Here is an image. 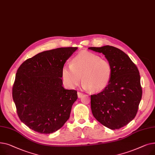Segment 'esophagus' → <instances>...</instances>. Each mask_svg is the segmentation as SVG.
<instances>
[{"instance_id":"1","label":"esophagus","mask_w":155,"mask_h":155,"mask_svg":"<svg viewBox=\"0 0 155 155\" xmlns=\"http://www.w3.org/2000/svg\"><path fill=\"white\" fill-rule=\"evenodd\" d=\"M77 94H78V98H80V97H82L83 96V95H84L83 93L80 92H78Z\"/></svg>"}]
</instances>
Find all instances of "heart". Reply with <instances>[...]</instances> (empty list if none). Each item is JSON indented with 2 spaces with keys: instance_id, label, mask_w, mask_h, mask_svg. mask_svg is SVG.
Returning a JSON list of instances; mask_svg holds the SVG:
<instances>
[{
  "instance_id": "b5f03b06",
  "label": "heart",
  "mask_w": 155,
  "mask_h": 155,
  "mask_svg": "<svg viewBox=\"0 0 155 155\" xmlns=\"http://www.w3.org/2000/svg\"><path fill=\"white\" fill-rule=\"evenodd\" d=\"M112 76L110 61L90 52H82L71 60V64H64L62 77L70 88H74L80 82L91 92H99L109 84Z\"/></svg>"
}]
</instances>
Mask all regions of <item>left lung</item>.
<instances>
[{
    "mask_svg": "<svg viewBox=\"0 0 155 155\" xmlns=\"http://www.w3.org/2000/svg\"><path fill=\"white\" fill-rule=\"evenodd\" d=\"M102 53L112 67V76L107 87L91 95L94 117L104 126L118 129L136 116L142 97L140 75L136 65L122 50L112 46L90 47Z\"/></svg>",
    "mask_w": 155,
    "mask_h": 155,
    "instance_id": "1",
    "label": "left lung"
}]
</instances>
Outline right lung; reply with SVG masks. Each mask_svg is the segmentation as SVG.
<instances>
[{
  "label": "right lung",
  "mask_w": 155,
  "mask_h": 155,
  "mask_svg": "<svg viewBox=\"0 0 155 155\" xmlns=\"http://www.w3.org/2000/svg\"><path fill=\"white\" fill-rule=\"evenodd\" d=\"M77 47L45 51L24 61L12 87V98L20 120L33 131L53 133L70 117L77 91L62 87V68Z\"/></svg>",
  "instance_id": "right-lung-1"
}]
</instances>
